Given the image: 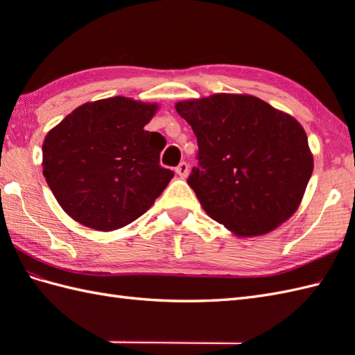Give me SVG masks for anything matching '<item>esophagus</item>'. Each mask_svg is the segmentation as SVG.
I'll use <instances>...</instances> for the list:
<instances>
[{
	"label": "esophagus",
	"mask_w": 355,
	"mask_h": 355,
	"mask_svg": "<svg viewBox=\"0 0 355 355\" xmlns=\"http://www.w3.org/2000/svg\"><path fill=\"white\" fill-rule=\"evenodd\" d=\"M175 172L178 173L180 177L182 178H186L187 177V173H189V164H187L186 162H182L180 163L177 168H175Z\"/></svg>",
	"instance_id": "1"
}]
</instances>
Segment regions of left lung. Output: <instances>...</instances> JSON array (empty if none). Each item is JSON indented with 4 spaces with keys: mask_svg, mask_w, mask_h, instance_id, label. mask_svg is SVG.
Masks as SVG:
<instances>
[{
    "mask_svg": "<svg viewBox=\"0 0 355 355\" xmlns=\"http://www.w3.org/2000/svg\"><path fill=\"white\" fill-rule=\"evenodd\" d=\"M175 110L198 143L187 184L212 220L238 236H256L296 212L313 173L297 120L241 94L180 102Z\"/></svg>",
    "mask_w": 355,
    "mask_h": 355,
    "instance_id": "8db88e82",
    "label": "left lung"
}]
</instances>
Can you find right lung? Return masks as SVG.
Masks as SVG:
<instances>
[{"instance_id":"right-lung-1","label":"right lung","mask_w":355,"mask_h":355,"mask_svg":"<svg viewBox=\"0 0 355 355\" xmlns=\"http://www.w3.org/2000/svg\"><path fill=\"white\" fill-rule=\"evenodd\" d=\"M155 103L128 97L89 102L44 139L42 173L74 221L110 232L137 220L154 205L173 171L160 164L166 140L145 131Z\"/></svg>"}]
</instances>
